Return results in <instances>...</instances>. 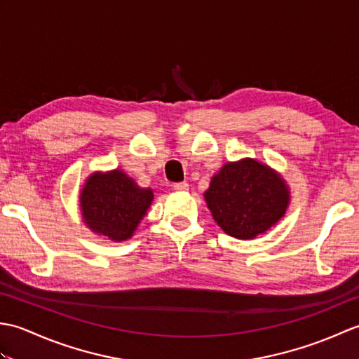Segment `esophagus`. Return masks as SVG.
<instances>
[{
    "instance_id": "esophagus-1",
    "label": "esophagus",
    "mask_w": 359,
    "mask_h": 359,
    "mask_svg": "<svg viewBox=\"0 0 359 359\" xmlns=\"http://www.w3.org/2000/svg\"><path fill=\"white\" fill-rule=\"evenodd\" d=\"M172 188L175 189V191H187L189 187H188L187 182H179V184H174Z\"/></svg>"
}]
</instances>
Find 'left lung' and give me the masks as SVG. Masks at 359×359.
<instances>
[{"label": "left lung", "instance_id": "obj_1", "mask_svg": "<svg viewBox=\"0 0 359 359\" xmlns=\"http://www.w3.org/2000/svg\"><path fill=\"white\" fill-rule=\"evenodd\" d=\"M205 201L226 234L253 239L285 215L288 189L269 166L245 158L224 165L211 179Z\"/></svg>", "mask_w": 359, "mask_h": 359}]
</instances>
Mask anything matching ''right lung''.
<instances>
[{"label": "right lung", "instance_id": "right-lung-1", "mask_svg": "<svg viewBox=\"0 0 359 359\" xmlns=\"http://www.w3.org/2000/svg\"><path fill=\"white\" fill-rule=\"evenodd\" d=\"M151 189H143L126 174L116 170L95 172L81 189L83 216L90 230L112 241H126L152 202Z\"/></svg>", "mask_w": 359, "mask_h": 359}]
</instances>
